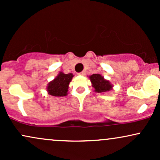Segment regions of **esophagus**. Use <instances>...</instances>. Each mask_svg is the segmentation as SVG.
Here are the masks:
<instances>
[{"instance_id":"1","label":"esophagus","mask_w":160,"mask_h":160,"mask_svg":"<svg viewBox=\"0 0 160 160\" xmlns=\"http://www.w3.org/2000/svg\"><path fill=\"white\" fill-rule=\"evenodd\" d=\"M79 75H81V76H84V75H85L86 74V72H85V71H82V72H80V73H79V74H78Z\"/></svg>"}]
</instances>
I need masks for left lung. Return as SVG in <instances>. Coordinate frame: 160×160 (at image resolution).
<instances>
[{
    "mask_svg": "<svg viewBox=\"0 0 160 160\" xmlns=\"http://www.w3.org/2000/svg\"><path fill=\"white\" fill-rule=\"evenodd\" d=\"M92 82V86L94 87L96 92H105L111 90L113 86L108 80H105L104 77L99 74H93L89 77Z\"/></svg>",
    "mask_w": 160,
    "mask_h": 160,
    "instance_id": "obj_1",
    "label": "left lung"
}]
</instances>
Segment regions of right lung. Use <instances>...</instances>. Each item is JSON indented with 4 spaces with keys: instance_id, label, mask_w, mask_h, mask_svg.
<instances>
[{
    "instance_id": "1",
    "label": "right lung",
    "mask_w": 160,
    "mask_h": 160,
    "mask_svg": "<svg viewBox=\"0 0 160 160\" xmlns=\"http://www.w3.org/2000/svg\"><path fill=\"white\" fill-rule=\"evenodd\" d=\"M74 75L71 73L64 74L59 72L54 80L49 82L47 89L48 94L55 97H63L68 95L69 83L72 80Z\"/></svg>"
}]
</instances>
